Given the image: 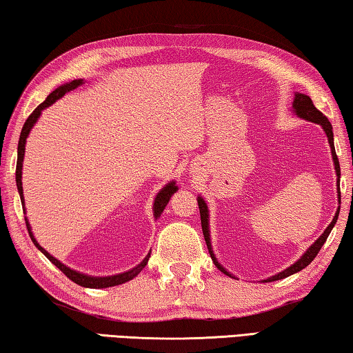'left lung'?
I'll list each match as a JSON object with an SVG mask.
<instances>
[{
    "label": "left lung",
    "mask_w": 353,
    "mask_h": 353,
    "mask_svg": "<svg viewBox=\"0 0 353 353\" xmlns=\"http://www.w3.org/2000/svg\"><path fill=\"white\" fill-rule=\"evenodd\" d=\"M292 112L297 115V117L303 119V120H308V122H313V123H317L322 126L323 132L327 134V139H328V143H330V148H332V158H333V165H334V172H336V186H338V203L341 205V192H339V178H341V169H339V161H338V156H336V152H334V143H333V128H332V123L328 122V119L323 115L321 111H317L316 106L313 105V101H311V98L308 95L305 94H300V92H296L294 94V101H292ZM197 201H199V210H200V219H201V230H203V236H205V241H206V245H208V252H210V255L212 258V263L216 264V268L221 270V272H223L225 275L231 276V279H234L233 274H230L227 269L223 268V265L217 261V258L214 255V252H212V245H211V234H210V210H208V205L203 197H197ZM338 216H339V206L336 212H334L333 216V221L330 222V225L325 228V231L317 238L313 244H311L307 252L303 253L302 256H300L296 263L291 264L290 268H286L285 270H281V272L275 274L272 276H269V279L263 280L261 283H269V281H276V280H281V279H286V276H290L292 274H297L300 272V270L307 268V265L313 261V259L316 258L317 253H319V250L323 245V242L327 241L328 234H330V231L333 230L334 223H336L338 221Z\"/></svg>",
    "instance_id": "left-lung-1"
}]
</instances>
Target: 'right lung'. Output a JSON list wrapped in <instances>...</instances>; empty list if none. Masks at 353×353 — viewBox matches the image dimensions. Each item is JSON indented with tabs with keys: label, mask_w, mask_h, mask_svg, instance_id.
Listing matches in <instances>:
<instances>
[{
	"label": "right lung",
	"mask_w": 353,
	"mask_h": 353,
	"mask_svg": "<svg viewBox=\"0 0 353 353\" xmlns=\"http://www.w3.org/2000/svg\"><path fill=\"white\" fill-rule=\"evenodd\" d=\"M83 84H84V79H73V81H70V83H65V84L59 85V88L54 89L48 97H46V100L42 103V105H39L36 109H34L32 114L30 115V117H28V120L25 122V125H23L21 134H20V141H19V148H17V158H19V161H17L15 181H17V189H19V194H20V199H21L23 211H25V212H26V210H25V197H23V186H21V169H23V158H25L26 139H28V136H30V132L34 128V125L37 123V120H39L40 115H42L43 109L50 108L51 105H53V103H56L57 100H59V98H62L63 95L68 94V92L74 90V89L79 88V85H83ZM176 190H178V186L175 184V181L167 183L165 186L159 190L158 195H156V197H154V201H153V217L154 219H159V216L163 214V211L165 210L167 203H169V200L172 199V195L175 194ZM25 221H26V227H28V231H30V236H31V239L34 242V245H36L39 250L42 252L43 255L56 265L57 269H61L62 272L68 276V279L77 283V285L83 286V288H92V290H101V288H111V286H117V285H122V283L130 281V280L134 279V276H137V274L141 272L143 268H145L147 263H148L150 253H152V252H150L148 255L136 265V268L126 270V272L115 274V275H108V276L88 275V274H83V272H78V270L70 269V268H68V265L61 263L59 259L54 258L53 255H50V253L46 252L45 248L39 244V242L36 241V238H34V234H32V231H31V225H30V221H28V217H25Z\"/></svg>",
	"instance_id": "1"
}]
</instances>
